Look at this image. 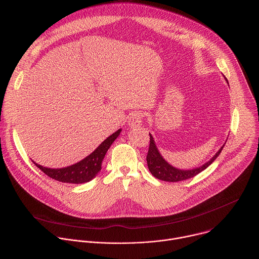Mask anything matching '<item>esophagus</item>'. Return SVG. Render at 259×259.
Returning <instances> with one entry per match:
<instances>
[{
  "label": "esophagus",
  "instance_id": "34e87169",
  "mask_svg": "<svg viewBox=\"0 0 259 259\" xmlns=\"http://www.w3.org/2000/svg\"><path fill=\"white\" fill-rule=\"evenodd\" d=\"M128 124L131 128H138L142 125V114L139 112H136L132 114L129 118Z\"/></svg>",
  "mask_w": 259,
  "mask_h": 259
}]
</instances>
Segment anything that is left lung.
<instances>
[{
	"label": "left lung",
	"instance_id": "8db88e82",
	"mask_svg": "<svg viewBox=\"0 0 259 259\" xmlns=\"http://www.w3.org/2000/svg\"><path fill=\"white\" fill-rule=\"evenodd\" d=\"M224 146L225 144L220 147L219 151L213 156L212 159H210V161H208L201 167L194 168L192 170H180L171 166L169 163H167L164 160V158L161 156L158 147L155 143L154 137L150 134V147L146 156V162H147V166H149V170L156 178L164 181H169V182H177V181L192 178L198 175L199 173H201L202 171H204L219 156V154L224 149Z\"/></svg>",
	"mask_w": 259,
	"mask_h": 259
}]
</instances>
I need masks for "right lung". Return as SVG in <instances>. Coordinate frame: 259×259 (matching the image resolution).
Here are the masks:
<instances>
[{
	"label": "right lung",
	"mask_w": 259,
	"mask_h": 259,
	"mask_svg": "<svg viewBox=\"0 0 259 259\" xmlns=\"http://www.w3.org/2000/svg\"><path fill=\"white\" fill-rule=\"evenodd\" d=\"M122 130L119 129L114 134L108 136L104 141L100 143V145L97 149L90 154L88 157L83 159L82 161L73 164L68 167L59 168V169H52L43 167L39 164L34 163V165L40 168L46 175L51 177L52 179L66 182V183H85L90 180H92L97 173L101 170V163L102 160L108 151L109 146L117 139V137L120 135V132Z\"/></svg>",
	"instance_id": "1"
}]
</instances>
